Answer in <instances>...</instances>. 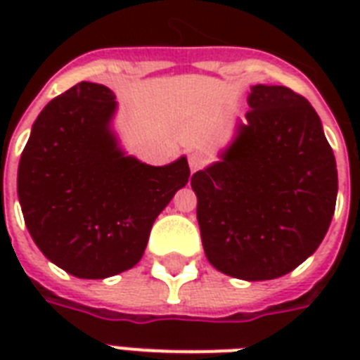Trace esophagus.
Listing matches in <instances>:
<instances>
[{
  "mask_svg": "<svg viewBox=\"0 0 360 360\" xmlns=\"http://www.w3.org/2000/svg\"><path fill=\"white\" fill-rule=\"evenodd\" d=\"M188 164H191L192 172H196V169L203 168L205 164H207V153L205 151H192L188 155Z\"/></svg>",
  "mask_w": 360,
  "mask_h": 360,
  "instance_id": "esophagus-1",
  "label": "esophagus"
}]
</instances>
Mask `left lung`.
<instances>
[{
	"mask_svg": "<svg viewBox=\"0 0 360 360\" xmlns=\"http://www.w3.org/2000/svg\"><path fill=\"white\" fill-rule=\"evenodd\" d=\"M248 106L236 140L191 185L209 263L256 282L284 276L321 245L338 174L319 115L302 95L257 84Z\"/></svg>",
	"mask_w": 360,
	"mask_h": 360,
	"instance_id": "obj_1",
	"label": "left lung"
}]
</instances>
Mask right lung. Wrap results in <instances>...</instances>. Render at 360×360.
<instances>
[{"instance_id": "1", "label": "right lung", "mask_w": 360, "mask_h": 360, "mask_svg": "<svg viewBox=\"0 0 360 360\" xmlns=\"http://www.w3.org/2000/svg\"><path fill=\"white\" fill-rule=\"evenodd\" d=\"M117 103L106 86L80 82L33 123L18 164V200L41 252L78 278L134 267L149 231L188 183L185 157L149 166L127 157L110 129Z\"/></svg>"}]
</instances>
